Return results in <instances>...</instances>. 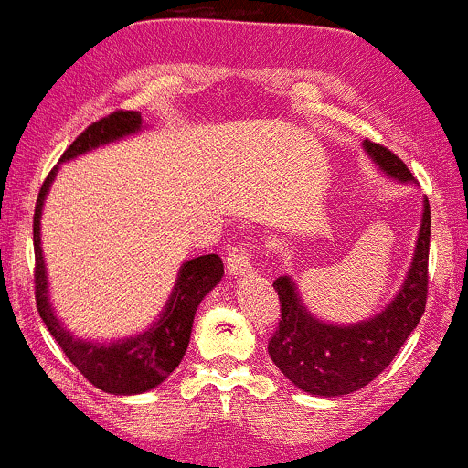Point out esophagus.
Returning <instances> with one entry per match:
<instances>
[{"label":"esophagus","mask_w":468,"mask_h":468,"mask_svg":"<svg viewBox=\"0 0 468 468\" xmlns=\"http://www.w3.org/2000/svg\"><path fill=\"white\" fill-rule=\"evenodd\" d=\"M227 268L233 275H249L252 272V261H250V252L249 249H235L229 252V260H227Z\"/></svg>","instance_id":"34e87169"}]
</instances>
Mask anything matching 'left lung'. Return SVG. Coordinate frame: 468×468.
I'll list each match as a JSON object with an SVG mask.
<instances>
[{"label":"left lung","mask_w":468,"mask_h":468,"mask_svg":"<svg viewBox=\"0 0 468 468\" xmlns=\"http://www.w3.org/2000/svg\"><path fill=\"white\" fill-rule=\"evenodd\" d=\"M363 147L389 178L413 180L407 165L388 147L372 141H365ZM429 238L431 208L424 197L416 250L400 292L372 319L352 325L319 321L303 308L292 279H275L272 286L282 303V319L268 341V354L282 374L299 389L325 399L352 394L372 383L394 361L424 313L429 290Z\"/></svg>","instance_id":"left-lung-1"}]
</instances>
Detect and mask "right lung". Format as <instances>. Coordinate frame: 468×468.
I'll return each mask as SVG.
<instances>
[{
    "label": "right lung",
    "mask_w": 468,
    "mask_h": 468,
    "mask_svg": "<svg viewBox=\"0 0 468 468\" xmlns=\"http://www.w3.org/2000/svg\"><path fill=\"white\" fill-rule=\"evenodd\" d=\"M143 127V118L138 112H114V114L92 122L69 147L63 152L61 163L88 154L90 149L101 144L114 143L136 133ZM57 176V166L48 174L37 197L35 218H32V241H35V299L39 316L50 335L55 336L69 363L79 369L94 388L116 396L143 394L158 388L160 383L178 367L185 356L186 346L191 338L193 316L197 305L208 294V290L218 286L224 275V264L219 255H200L185 261L180 266L176 286L166 302L163 314L155 324L143 335L122 338V341L94 343L83 341L69 335V330L61 325L55 316L50 299H48V277L44 264V250H41V208H44L46 193L50 191L52 180Z\"/></svg>",
    "instance_id": "right-lung-1"
}]
</instances>
